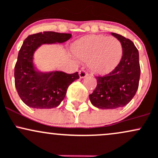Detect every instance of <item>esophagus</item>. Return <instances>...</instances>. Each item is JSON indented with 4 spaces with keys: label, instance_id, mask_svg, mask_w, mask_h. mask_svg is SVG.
I'll list each match as a JSON object with an SVG mask.
<instances>
[{
    "label": "esophagus",
    "instance_id": "1",
    "mask_svg": "<svg viewBox=\"0 0 158 158\" xmlns=\"http://www.w3.org/2000/svg\"><path fill=\"white\" fill-rule=\"evenodd\" d=\"M87 75H88V74L86 73L85 71H84V70L79 71V76H80V77H81V78H84V77H86Z\"/></svg>",
    "mask_w": 158,
    "mask_h": 158
}]
</instances>
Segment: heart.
Returning <instances> with one entry per match:
<instances>
[{
	"label": "heart",
	"mask_w": 158,
	"mask_h": 158,
	"mask_svg": "<svg viewBox=\"0 0 158 158\" xmlns=\"http://www.w3.org/2000/svg\"><path fill=\"white\" fill-rule=\"evenodd\" d=\"M72 52L78 59L87 61L89 69L94 73L106 74L119 63L123 48L115 37L91 35L76 41Z\"/></svg>",
	"instance_id": "obj_1"
}]
</instances>
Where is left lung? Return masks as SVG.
<instances>
[{
	"label": "left lung",
	"instance_id": "8db88e82",
	"mask_svg": "<svg viewBox=\"0 0 158 158\" xmlns=\"http://www.w3.org/2000/svg\"><path fill=\"white\" fill-rule=\"evenodd\" d=\"M111 34L122 43L123 54L119 63L112 72L95 77L97 86L89 95V100L99 109L124 107L132 100L139 86V51L129 39L115 33Z\"/></svg>",
	"mask_w": 158,
	"mask_h": 158
}]
</instances>
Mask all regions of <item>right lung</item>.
Segmentation results:
<instances>
[{"label": "right lung", "mask_w": 158, "mask_h": 158, "mask_svg": "<svg viewBox=\"0 0 158 158\" xmlns=\"http://www.w3.org/2000/svg\"><path fill=\"white\" fill-rule=\"evenodd\" d=\"M70 33L45 31L30 35L21 47L15 66V85L22 102L36 109H51L59 106L69 86L79 79L77 72L66 74L61 71L40 72L33 63L35 52L42 45L63 43Z\"/></svg>", "instance_id": "add662e5"}]
</instances>
